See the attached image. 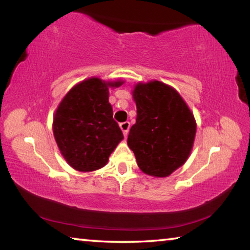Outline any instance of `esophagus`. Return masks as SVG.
<instances>
[{
    "instance_id": "1",
    "label": "esophagus",
    "mask_w": 250,
    "mask_h": 250,
    "mask_svg": "<svg viewBox=\"0 0 250 250\" xmlns=\"http://www.w3.org/2000/svg\"><path fill=\"white\" fill-rule=\"evenodd\" d=\"M120 128L122 130V132H124L125 137H126L129 133V129H130V122L129 121H125V122H122L120 124Z\"/></svg>"
}]
</instances>
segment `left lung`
<instances>
[{"mask_svg":"<svg viewBox=\"0 0 250 250\" xmlns=\"http://www.w3.org/2000/svg\"><path fill=\"white\" fill-rule=\"evenodd\" d=\"M137 119L128 135L138 166L147 175L166 177L191 153L196 124L179 92L154 80L133 90Z\"/></svg>","mask_w":250,"mask_h":250,"instance_id":"left-lung-1","label":"left lung"}]
</instances>
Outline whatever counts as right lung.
Returning <instances> with one entry per match:
<instances>
[{
  "label": "right lung",
  "instance_id": "obj_1",
  "mask_svg": "<svg viewBox=\"0 0 250 250\" xmlns=\"http://www.w3.org/2000/svg\"><path fill=\"white\" fill-rule=\"evenodd\" d=\"M122 83L89 78L76 84L59 104L53 122L55 140L75 170L90 172L104 167L124 139L108 100V87Z\"/></svg>",
  "mask_w": 250,
  "mask_h": 250
}]
</instances>
